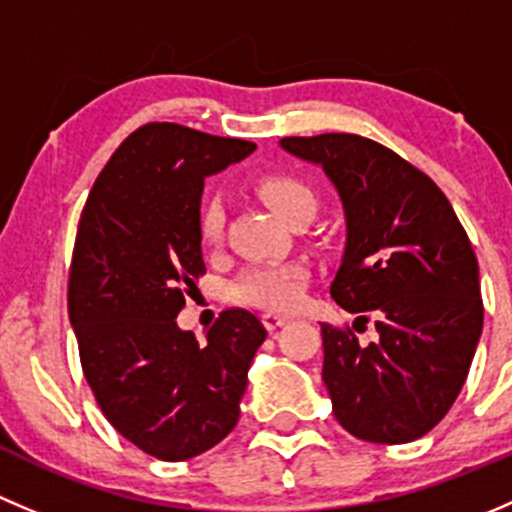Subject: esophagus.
<instances>
[{"mask_svg":"<svg viewBox=\"0 0 512 512\" xmlns=\"http://www.w3.org/2000/svg\"><path fill=\"white\" fill-rule=\"evenodd\" d=\"M263 325H266L268 330H278L281 325L288 323V315H281V313H263L261 315Z\"/></svg>","mask_w":512,"mask_h":512,"instance_id":"1","label":"esophagus"}]
</instances>
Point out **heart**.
Here are the masks:
<instances>
[{"label":"heart","instance_id":"1","mask_svg":"<svg viewBox=\"0 0 512 512\" xmlns=\"http://www.w3.org/2000/svg\"><path fill=\"white\" fill-rule=\"evenodd\" d=\"M258 194L281 214L288 224L295 219L313 214L318 209L315 192L305 182L286 175H268L261 177L256 184ZM226 226V207L219 194H207L202 199L197 217L199 239L207 246H217L224 236ZM308 268L303 263H256L249 266L234 283L229 293L231 298L244 305H254L263 310H293L303 300L305 288H308Z\"/></svg>","mask_w":512,"mask_h":512}]
</instances>
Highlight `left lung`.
<instances>
[{
  "instance_id": "1",
  "label": "left lung",
  "mask_w": 512,
  "mask_h": 512,
  "mask_svg": "<svg viewBox=\"0 0 512 512\" xmlns=\"http://www.w3.org/2000/svg\"><path fill=\"white\" fill-rule=\"evenodd\" d=\"M281 147L335 184L347 239L330 295L379 335L360 345L350 328L320 325L335 419L374 444L419 439L456 402L483 330L468 234L434 179L379 142L325 133Z\"/></svg>"
}]
</instances>
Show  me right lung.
I'll use <instances>...</instances> for the list:
<instances>
[{"label": "right lung", "instance_id": "obj_1", "mask_svg": "<svg viewBox=\"0 0 512 512\" xmlns=\"http://www.w3.org/2000/svg\"><path fill=\"white\" fill-rule=\"evenodd\" d=\"M254 150L177 123L142 125L113 152L78 221L68 318L83 374L105 419L162 461L199 456L234 429L266 340L244 308L224 310L204 345L175 320L207 271L204 177Z\"/></svg>", "mask_w": 512, "mask_h": 512}]
</instances>
